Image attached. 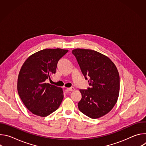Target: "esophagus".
Instances as JSON below:
<instances>
[{"label":"esophagus","mask_w":146,"mask_h":146,"mask_svg":"<svg viewBox=\"0 0 146 146\" xmlns=\"http://www.w3.org/2000/svg\"><path fill=\"white\" fill-rule=\"evenodd\" d=\"M67 90L69 91H73L75 90V88L74 87H70V88H68Z\"/></svg>","instance_id":"obj_1"}]
</instances>
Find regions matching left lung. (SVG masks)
<instances>
[{"label": "left lung", "instance_id": "8db88e82", "mask_svg": "<svg viewBox=\"0 0 146 146\" xmlns=\"http://www.w3.org/2000/svg\"><path fill=\"white\" fill-rule=\"evenodd\" d=\"M81 72L89 77L90 87L80 90L82 98L78 103L80 111L91 118H98L111 110L118 100L119 76L111 59L99 52L89 49L72 50Z\"/></svg>", "mask_w": 146, "mask_h": 146}]
</instances>
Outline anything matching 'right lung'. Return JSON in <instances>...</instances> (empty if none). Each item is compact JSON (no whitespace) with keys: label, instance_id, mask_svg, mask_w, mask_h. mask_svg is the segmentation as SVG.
Listing matches in <instances>:
<instances>
[{"label":"right lung","instance_id":"obj_1","mask_svg":"<svg viewBox=\"0 0 146 146\" xmlns=\"http://www.w3.org/2000/svg\"><path fill=\"white\" fill-rule=\"evenodd\" d=\"M68 52L60 48L40 50L28 58L19 71L17 90L26 108L33 114L46 117L59 107L62 88L46 83L56 72L59 60Z\"/></svg>","mask_w":146,"mask_h":146}]
</instances>
